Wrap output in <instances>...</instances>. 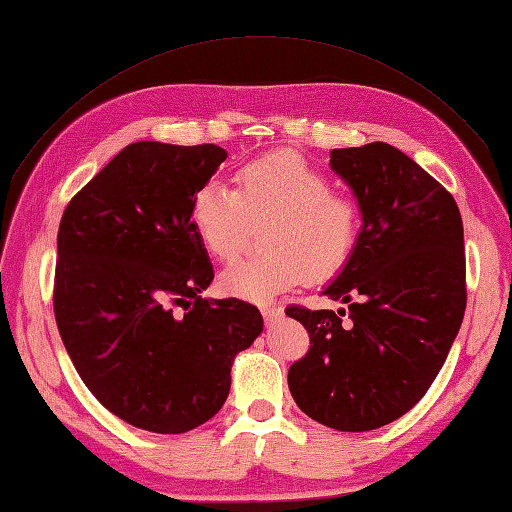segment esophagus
I'll list each match as a JSON object with an SVG mask.
<instances>
[{
	"label": "esophagus",
	"mask_w": 512,
	"mask_h": 512,
	"mask_svg": "<svg viewBox=\"0 0 512 512\" xmlns=\"http://www.w3.org/2000/svg\"><path fill=\"white\" fill-rule=\"evenodd\" d=\"M260 313H263V317H265V321H267V323H276V321H280V319L284 317V310H282V306H276V304H265V306H260Z\"/></svg>",
	"instance_id": "esophagus-1"
}]
</instances>
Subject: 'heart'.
Returning a JSON list of instances; mask_svg holds the SVG:
<instances>
[{
  "label": "heart",
  "instance_id": "b5f03b06",
  "mask_svg": "<svg viewBox=\"0 0 512 512\" xmlns=\"http://www.w3.org/2000/svg\"><path fill=\"white\" fill-rule=\"evenodd\" d=\"M265 254L243 258L221 273L223 291L263 304L308 276L323 282L350 263L363 232V206L295 154H269L247 162L234 189L208 182L191 199V223L206 252L230 260L241 252L252 223Z\"/></svg>",
  "mask_w": 512,
  "mask_h": 512
}]
</instances>
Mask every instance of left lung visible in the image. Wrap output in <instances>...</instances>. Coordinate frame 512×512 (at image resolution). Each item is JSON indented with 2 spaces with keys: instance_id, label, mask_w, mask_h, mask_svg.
<instances>
[{
  "instance_id": "1",
  "label": "left lung",
  "mask_w": 512,
  "mask_h": 512,
  "mask_svg": "<svg viewBox=\"0 0 512 512\" xmlns=\"http://www.w3.org/2000/svg\"><path fill=\"white\" fill-rule=\"evenodd\" d=\"M330 165L363 206L354 256L323 291L350 306H286L310 336L289 389L310 419L367 432L426 395L456 339L467 306L463 219L443 184L389 143L332 149Z\"/></svg>"
}]
</instances>
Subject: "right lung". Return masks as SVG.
<instances>
[{
	"label": "right lung",
	"mask_w": 512,
	"mask_h": 512,
	"mask_svg": "<svg viewBox=\"0 0 512 512\" xmlns=\"http://www.w3.org/2000/svg\"><path fill=\"white\" fill-rule=\"evenodd\" d=\"M226 158L210 143H132L62 213L60 339L97 402L134 428L182 434L215 417L234 356L263 332L254 304L199 297L215 273L191 199Z\"/></svg>",
	"instance_id": "obj_1"
}]
</instances>
